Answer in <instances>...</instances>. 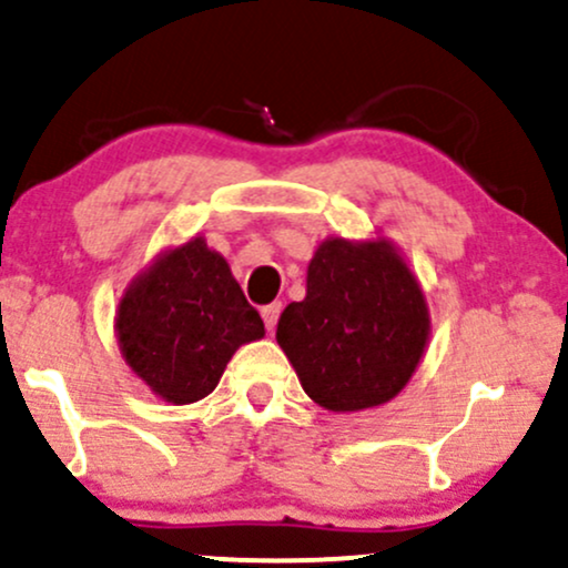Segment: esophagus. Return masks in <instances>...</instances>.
<instances>
[{
    "instance_id": "obj_1",
    "label": "esophagus",
    "mask_w": 568,
    "mask_h": 568,
    "mask_svg": "<svg viewBox=\"0 0 568 568\" xmlns=\"http://www.w3.org/2000/svg\"><path fill=\"white\" fill-rule=\"evenodd\" d=\"M280 312H283V304H280V302H275V304H266V306H264V310H262V317H264L266 331H275Z\"/></svg>"
}]
</instances>
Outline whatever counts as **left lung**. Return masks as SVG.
I'll list each match as a JSON object with an SVG mask.
<instances>
[{
  "label": "left lung",
  "instance_id": "8db88e82",
  "mask_svg": "<svg viewBox=\"0 0 568 568\" xmlns=\"http://www.w3.org/2000/svg\"><path fill=\"white\" fill-rule=\"evenodd\" d=\"M429 342L425 291L387 237H328L306 266V296L277 321L304 393L334 414L389 403Z\"/></svg>",
  "mask_w": 568,
  "mask_h": 568
}]
</instances>
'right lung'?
<instances>
[{"mask_svg":"<svg viewBox=\"0 0 568 568\" xmlns=\"http://www.w3.org/2000/svg\"><path fill=\"white\" fill-rule=\"evenodd\" d=\"M128 368L173 406L216 389L243 344L264 336L230 264L205 237L162 251L122 293L114 317Z\"/></svg>","mask_w":568,"mask_h":568,"instance_id":"obj_1","label":"right lung"}]
</instances>
